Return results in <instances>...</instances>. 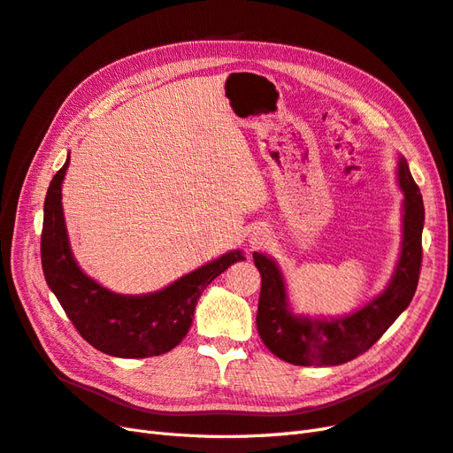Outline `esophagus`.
Returning a JSON list of instances; mask_svg holds the SVG:
<instances>
[{
	"label": "esophagus",
	"mask_w": 453,
	"mask_h": 453,
	"mask_svg": "<svg viewBox=\"0 0 453 453\" xmlns=\"http://www.w3.org/2000/svg\"><path fill=\"white\" fill-rule=\"evenodd\" d=\"M250 243H251V248H263L265 243H268V236L265 234V232L257 230L250 236Z\"/></svg>",
	"instance_id": "esophagus-1"
}]
</instances>
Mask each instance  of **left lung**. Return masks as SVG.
Masks as SVG:
<instances>
[{
  "mask_svg": "<svg viewBox=\"0 0 453 453\" xmlns=\"http://www.w3.org/2000/svg\"><path fill=\"white\" fill-rule=\"evenodd\" d=\"M396 180L404 193L401 257L386 291L344 318L296 315L289 306L283 273L273 258L253 253L260 272L257 331L276 357L298 366H334L372 348L412 300L421 270V232L425 221L419 187L408 162L399 157Z\"/></svg>",
  "mask_w": 453,
  "mask_h": 453,
  "instance_id": "8db88e82",
  "label": "left lung"
}]
</instances>
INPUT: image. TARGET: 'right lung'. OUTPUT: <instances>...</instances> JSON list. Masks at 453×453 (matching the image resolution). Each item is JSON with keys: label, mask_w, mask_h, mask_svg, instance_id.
I'll return each instance as SVG.
<instances>
[{"label": "right lung", "mask_w": 453, "mask_h": 453, "mask_svg": "<svg viewBox=\"0 0 453 453\" xmlns=\"http://www.w3.org/2000/svg\"><path fill=\"white\" fill-rule=\"evenodd\" d=\"M70 164L52 177L45 196L41 265L47 285L73 326L88 344L122 359L155 357L173 349L193 325L195 308L219 273L243 260L240 250L149 295H119L88 278L75 263L62 211V181Z\"/></svg>", "instance_id": "1"}]
</instances>
